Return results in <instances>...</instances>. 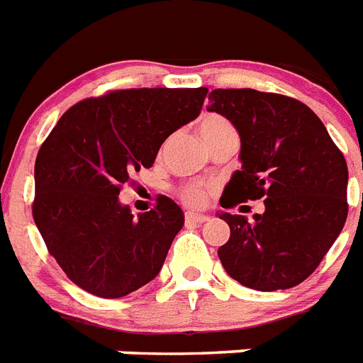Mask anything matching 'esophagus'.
<instances>
[{"label":"esophagus","instance_id":"obj_1","mask_svg":"<svg viewBox=\"0 0 363 363\" xmlns=\"http://www.w3.org/2000/svg\"><path fill=\"white\" fill-rule=\"evenodd\" d=\"M210 221V217L202 216V213H193V211H187L185 213V223L187 225H202V223Z\"/></svg>","mask_w":363,"mask_h":363}]
</instances>
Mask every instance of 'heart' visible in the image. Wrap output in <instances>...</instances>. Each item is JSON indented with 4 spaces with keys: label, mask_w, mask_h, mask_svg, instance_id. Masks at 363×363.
I'll return each instance as SVG.
<instances>
[{
    "label": "heart",
    "mask_w": 363,
    "mask_h": 363,
    "mask_svg": "<svg viewBox=\"0 0 363 363\" xmlns=\"http://www.w3.org/2000/svg\"><path fill=\"white\" fill-rule=\"evenodd\" d=\"M199 131L200 136L204 138V142H208L211 140V138H216V136L223 135V133L234 131V129H232L230 123H228L223 116L208 114L199 121ZM179 196H182V200H184L185 204L193 206V208H199V206H204L206 199H208V189H206L204 185L191 184L185 185L184 189L179 191Z\"/></svg>",
    "instance_id": "obj_1"
}]
</instances>
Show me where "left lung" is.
Wrapping results in <instances>:
<instances>
[{"label": "left lung", "instance_id": "1", "mask_svg": "<svg viewBox=\"0 0 363 363\" xmlns=\"http://www.w3.org/2000/svg\"><path fill=\"white\" fill-rule=\"evenodd\" d=\"M208 112L236 127L242 168L223 208L264 199V213H219L230 238L217 255L227 274L260 292L300 285L317 269L347 221L349 170L307 104L257 89H213Z\"/></svg>", "mask_w": 363, "mask_h": 363}]
</instances>
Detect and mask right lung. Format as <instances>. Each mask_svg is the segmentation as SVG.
Instances as JSON below:
<instances>
[{
  "label": "right lung",
  "instance_id": "obj_1",
  "mask_svg": "<svg viewBox=\"0 0 363 363\" xmlns=\"http://www.w3.org/2000/svg\"><path fill=\"white\" fill-rule=\"evenodd\" d=\"M208 88L118 89L77 103L35 161L33 219L67 277L89 294L121 298L157 277L184 211L159 196L135 217L120 202L129 174L200 114Z\"/></svg>",
  "mask_w": 363,
  "mask_h": 363
}]
</instances>
